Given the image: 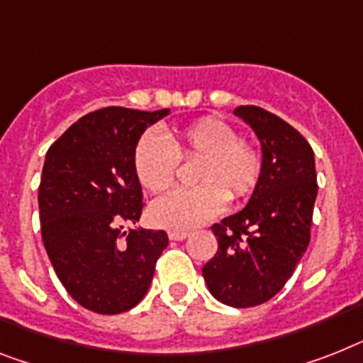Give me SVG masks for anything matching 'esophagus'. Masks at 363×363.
Wrapping results in <instances>:
<instances>
[{"label": "esophagus", "mask_w": 363, "mask_h": 363, "mask_svg": "<svg viewBox=\"0 0 363 363\" xmlns=\"http://www.w3.org/2000/svg\"><path fill=\"white\" fill-rule=\"evenodd\" d=\"M187 238L189 232H185V230H170L169 232V239H172V241H184Z\"/></svg>", "instance_id": "obj_1"}]
</instances>
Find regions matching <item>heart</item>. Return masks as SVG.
Masks as SVG:
<instances>
[{"label": "heart", "instance_id": "1", "mask_svg": "<svg viewBox=\"0 0 363 363\" xmlns=\"http://www.w3.org/2000/svg\"><path fill=\"white\" fill-rule=\"evenodd\" d=\"M182 160H199L191 189H176L150 206V220L170 230H191L217 217L230 200L256 191L263 172L262 150L217 116H203L167 137L146 131L133 148V170L150 193L172 185Z\"/></svg>", "mask_w": 363, "mask_h": 363}]
</instances>
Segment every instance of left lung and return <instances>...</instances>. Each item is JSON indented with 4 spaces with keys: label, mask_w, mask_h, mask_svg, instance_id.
Segmentation results:
<instances>
[{
    "label": "left lung",
    "mask_w": 363,
    "mask_h": 363,
    "mask_svg": "<svg viewBox=\"0 0 363 363\" xmlns=\"http://www.w3.org/2000/svg\"><path fill=\"white\" fill-rule=\"evenodd\" d=\"M233 113L262 140L263 172L247 208L211 226L218 250L202 274L217 301L252 308L286 286L306 252L317 172L310 143L291 124L257 106Z\"/></svg>",
    "instance_id": "left-lung-1"
}]
</instances>
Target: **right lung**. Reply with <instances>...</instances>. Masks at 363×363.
Returning a JSON list of instances; mask_svg holds the SVG:
<instances>
[{"mask_svg": "<svg viewBox=\"0 0 363 363\" xmlns=\"http://www.w3.org/2000/svg\"><path fill=\"white\" fill-rule=\"evenodd\" d=\"M167 115L169 109L92 111L46 152L38 185L42 241L68 295L94 313L137 306L169 245L163 230L122 232L145 208L133 148Z\"/></svg>", "mask_w": 363, "mask_h": 363, "instance_id": "obj_1", "label": "right lung"}]
</instances>
